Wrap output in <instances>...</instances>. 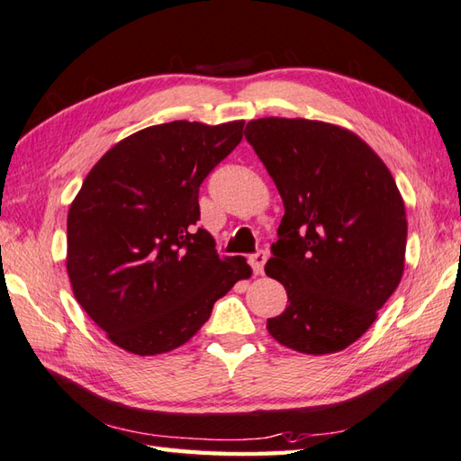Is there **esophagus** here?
Masks as SVG:
<instances>
[{"mask_svg": "<svg viewBox=\"0 0 461 461\" xmlns=\"http://www.w3.org/2000/svg\"><path fill=\"white\" fill-rule=\"evenodd\" d=\"M249 262H250L252 272H255V275H262V270H265V262H267V252L258 250L257 255H252L249 258Z\"/></svg>", "mask_w": 461, "mask_h": 461, "instance_id": "1", "label": "esophagus"}]
</instances>
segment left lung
Here are the masks:
<instances>
[{"instance_id":"8db88e82","label":"left lung","mask_w":461,"mask_h":461,"mask_svg":"<svg viewBox=\"0 0 461 461\" xmlns=\"http://www.w3.org/2000/svg\"><path fill=\"white\" fill-rule=\"evenodd\" d=\"M247 140L285 204L267 275L288 306L268 318L286 348H348L398 288L406 260V204L390 168L352 131L324 121L262 117Z\"/></svg>"}]
</instances>
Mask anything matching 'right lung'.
Here are the masks:
<instances>
[{
  "label": "right lung",
  "instance_id": "1",
  "mask_svg": "<svg viewBox=\"0 0 461 461\" xmlns=\"http://www.w3.org/2000/svg\"><path fill=\"white\" fill-rule=\"evenodd\" d=\"M244 121H173L119 140L83 181L68 214V275L81 308L131 354L171 352L214 303L250 278L222 257L201 219L199 186L242 139Z\"/></svg>",
  "mask_w": 461,
  "mask_h": 461
}]
</instances>
